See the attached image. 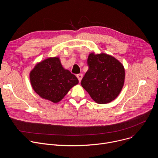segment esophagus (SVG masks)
Instances as JSON below:
<instances>
[{
	"label": "esophagus",
	"mask_w": 158,
	"mask_h": 158,
	"mask_svg": "<svg viewBox=\"0 0 158 158\" xmlns=\"http://www.w3.org/2000/svg\"><path fill=\"white\" fill-rule=\"evenodd\" d=\"M76 76H77V77L78 78L79 81V82H81V80H82V79L83 75H82V74H77Z\"/></svg>",
	"instance_id": "1"
}]
</instances>
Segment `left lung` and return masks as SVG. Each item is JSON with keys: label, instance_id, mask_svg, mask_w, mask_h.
<instances>
[{"label": "left lung", "instance_id": "obj_1", "mask_svg": "<svg viewBox=\"0 0 158 158\" xmlns=\"http://www.w3.org/2000/svg\"><path fill=\"white\" fill-rule=\"evenodd\" d=\"M89 69L81 81V85L98 104L114 101L124 84L125 69L117 59L110 55L90 53Z\"/></svg>", "mask_w": 158, "mask_h": 158}]
</instances>
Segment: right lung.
<instances>
[{
    "mask_svg": "<svg viewBox=\"0 0 158 158\" xmlns=\"http://www.w3.org/2000/svg\"><path fill=\"white\" fill-rule=\"evenodd\" d=\"M34 91L41 98L60 102L79 83L75 75L64 69L59 57H48L37 63L29 73Z\"/></svg>",
    "mask_w": 158,
    "mask_h": 158,
    "instance_id": "add662e5",
    "label": "right lung"
}]
</instances>
